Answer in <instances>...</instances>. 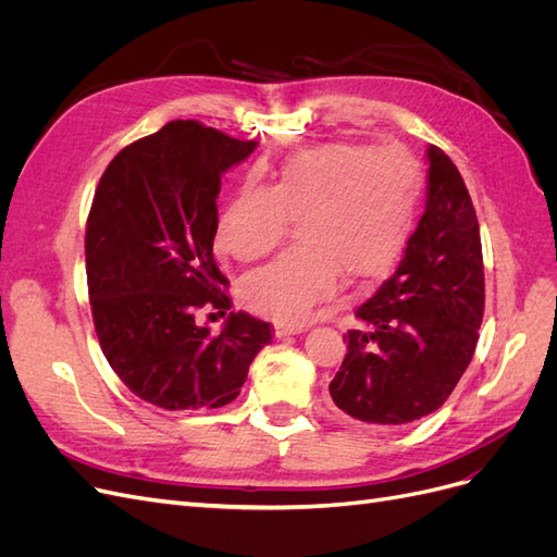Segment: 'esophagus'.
<instances>
[{"mask_svg":"<svg viewBox=\"0 0 557 557\" xmlns=\"http://www.w3.org/2000/svg\"><path fill=\"white\" fill-rule=\"evenodd\" d=\"M301 332H307V325H288V323H276L274 325V334L278 336V339H283V336L301 334Z\"/></svg>","mask_w":557,"mask_h":557,"instance_id":"34e87169","label":"esophagus"}]
</instances>
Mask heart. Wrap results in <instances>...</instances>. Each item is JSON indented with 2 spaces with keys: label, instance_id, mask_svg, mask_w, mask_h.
Segmentation results:
<instances>
[{
  "label": "heart",
  "instance_id": "obj_1",
  "mask_svg": "<svg viewBox=\"0 0 557 557\" xmlns=\"http://www.w3.org/2000/svg\"><path fill=\"white\" fill-rule=\"evenodd\" d=\"M418 199V166L397 148L334 141L283 162L272 190L244 185L215 230L225 256L252 262L272 252L290 221L299 246L244 283L250 309L305 323L318 301L348 278H372L407 244Z\"/></svg>",
  "mask_w": 557,
  "mask_h": 557
}]
</instances>
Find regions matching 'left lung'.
Returning a JSON list of instances; mask_svg holds the SVG:
<instances>
[{
    "instance_id": "8db88e82",
    "label": "left lung",
    "mask_w": 557,
    "mask_h": 557,
    "mask_svg": "<svg viewBox=\"0 0 557 557\" xmlns=\"http://www.w3.org/2000/svg\"><path fill=\"white\" fill-rule=\"evenodd\" d=\"M428 199L395 274L348 330L332 401L369 425H404L442 407L476 350L485 305L479 218L458 166L428 146Z\"/></svg>"
}]
</instances>
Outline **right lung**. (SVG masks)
Here are the masks:
<instances>
[{"label": "right lung", "mask_w": 557, "mask_h": 557, "mask_svg": "<svg viewBox=\"0 0 557 557\" xmlns=\"http://www.w3.org/2000/svg\"><path fill=\"white\" fill-rule=\"evenodd\" d=\"M256 146L172 121L125 146L97 185L86 227L97 339L117 379L153 407H225L272 342L269 323L244 311L221 334L199 325V313L232 307L213 260L215 199L221 176Z\"/></svg>", "instance_id": "right-lung-1"}]
</instances>
